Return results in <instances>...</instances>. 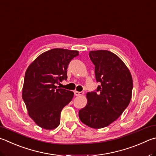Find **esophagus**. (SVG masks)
I'll list each match as a JSON object with an SVG mask.
<instances>
[{"instance_id": "34e87169", "label": "esophagus", "mask_w": 156, "mask_h": 156, "mask_svg": "<svg viewBox=\"0 0 156 156\" xmlns=\"http://www.w3.org/2000/svg\"><path fill=\"white\" fill-rule=\"evenodd\" d=\"M84 94V92H80V91H77V90H75L74 91V95L76 96H80V95H83Z\"/></svg>"}]
</instances>
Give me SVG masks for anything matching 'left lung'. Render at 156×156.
Instances as JSON below:
<instances>
[{
	"instance_id": "obj_1",
	"label": "left lung",
	"mask_w": 156,
	"mask_h": 156,
	"mask_svg": "<svg viewBox=\"0 0 156 156\" xmlns=\"http://www.w3.org/2000/svg\"><path fill=\"white\" fill-rule=\"evenodd\" d=\"M89 55L100 85L87 93V104L79 110V118L86 126L99 129L117 120L129 105L133 82L129 70L115 54L100 50Z\"/></svg>"
}]
</instances>
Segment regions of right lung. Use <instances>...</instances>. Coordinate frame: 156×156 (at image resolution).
Listing matches in <instances>:
<instances>
[{
	"instance_id": "right-lung-1",
	"label": "right lung",
	"mask_w": 156,
	"mask_h": 156,
	"mask_svg": "<svg viewBox=\"0 0 156 156\" xmlns=\"http://www.w3.org/2000/svg\"><path fill=\"white\" fill-rule=\"evenodd\" d=\"M77 50L54 48L39 55L25 73L22 99L29 117L38 126L53 129L60 123L62 109L73 97V93L57 89L56 84L67 80V69Z\"/></svg>"
}]
</instances>
